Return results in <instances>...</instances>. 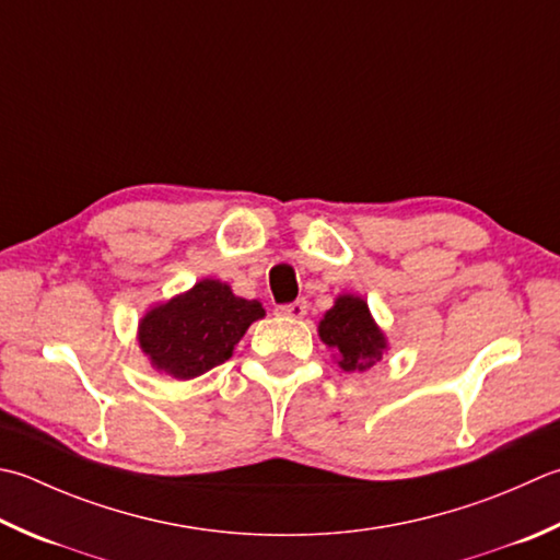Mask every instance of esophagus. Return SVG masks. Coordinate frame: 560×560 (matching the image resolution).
<instances>
[{"label": "esophagus", "mask_w": 560, "mask_h": 560, "mask_svg": "<svg viewBox=\"0 0 560 560\" xmlns=\"http://www.w3.org/2000/svg\"><path fill=\"white\" fill-rule=\"evenodd\" d=\"M305 313H308V303L305 301H293V303L281 305L279 308V315L291 317V320H301V317H305Z\"/></svg>", "instance_id": "esophagus-1"}]
</instances>
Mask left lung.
<instances>
[{
    "instance_id": "obj_1",
    "label": "left lung",
    "mask_w": 560,
    "mask_h": 560,
    "mask_svg": "<svg viewBox=\"0 0 560 560\" xmlns=\"http://www.w3.org/2000/svg\"><path fill=\"white\" fill-rule=\"evenodd\" d=\"M317 335L335 349L337 364L345 371H366L388 349L386 335L371 317L366 301L352 293L337 295L335 305L317 325Z\"/></svg>"
}]
</instances>
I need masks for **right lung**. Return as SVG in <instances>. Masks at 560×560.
<instances>
[{
    "mask_svg": "<svg viewBox=\"0 0 560 560\" xmlns=\"http://www.w3.org/2000/svg\"><path fill=\"white\" fill-rule=\"evenodd\" d=\"M259 317H265L259 301H245L228 283L203 279L142 315L138 345L158 371L189 381L233 357Z\"/></svg>",
    "mask_w": 560,
    "mask_h": 560,
    "instance_id": "right-lung-1",
    "label": "right lung"
}]
</instances>
